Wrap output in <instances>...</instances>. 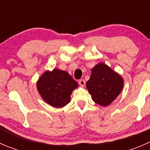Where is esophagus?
Listing matches in <instances>:
<instances>
[{
	"instance_id": "1",
	"label": "esophagus",
	"mask_w": 150,
	"mask_h": 150,
	"mask_svg": "<svg viewBox=\"0 0 150 150\" xmlns=\"http://www.w3.org/2000/svg\"><path fill=\"white\" fill-rule=\"evenodd\" d=\"M79 85L81 86H82V87H83V86H85V85H86V82H85V81L83 79H81V80H80L79 81Z\"/></svg>"
}]
</instances>
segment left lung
<instances>
[{
	"label": "left lung",
	"mask_w": 150,
	"mask_h": 150,
	"mask_svg": "<svg viewBox=\"0 0 150 150\" xmlns=\"http://www.w3.org/2000/svg\"><path fill=\"white\" fill-rule=\"evenodd\" d=\"M123 78L104 63H99L91 69L86 88L93 102L101 106L110 105L121 92Z\"/></svg>",
	"instance_id": "obj_1"
}]
</instances>
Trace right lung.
I'll use <instances>...</instances> for the list:
<instances>
[{"instance_id":"1","label":"right lung","mask_w":150,"mask_h":150,"mask_svg":"<svg viewBox=\"0 0 150 150\" xmlns=\"http://www.w3.org/2000/svg\"><path fill=\"white\" fill-rule=\"evenodd\" d=\"M78 83L66 71L54 68L47 70L37 82V89L42 99L54 107L60 108L70 102L72 91Z\"/></svg>"}]
</instances>
